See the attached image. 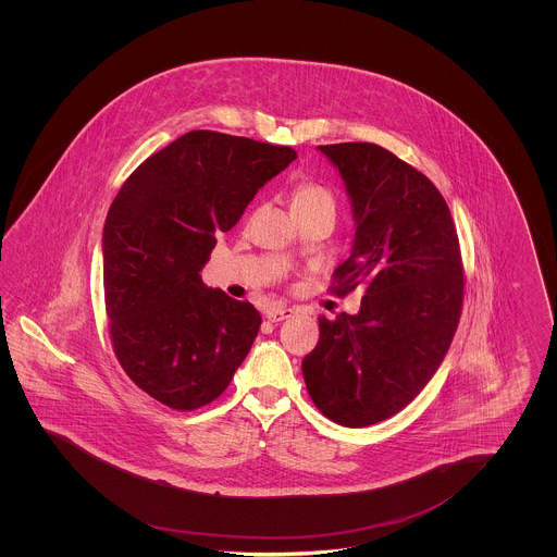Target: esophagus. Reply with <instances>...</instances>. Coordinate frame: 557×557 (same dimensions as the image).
Instances as JSON below:
<instances>
[{
  "instance_id": "obj_1",
  "label": "esophagus",
  "mask_w": 557,
  "mask_h": 557,
  "mask_svg": "<svg viewBox=\"0 0 557 557\" xmlns=\"http://www.w3.org/2000/svg\"><path fill=\"white\" fill-rule=\"evenodd\" d=\"M294 309H288V307H269L267 309L265 318L269 321H273V323H277V321H284V319L294 318Z\"/></svg>"
}]
</instances>
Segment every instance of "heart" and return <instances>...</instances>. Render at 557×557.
<instances>
[{
	"label": "heart",
	"instance_id": "obj_1",
	"mask_svg": "<svg viewBox=\"0 0 557 557\" xmlns=\"http://www.w3.org/2000/svg\"><path fill=\"white\" fill-rule=\"evenodd\" d=\"M330 205L334 207V198L330 189H325L318 184H302L294 191V209H311V207H321Z\"/></svg>",
	"mask_w": 557,
	"mask_h": 557
}]
</instances>
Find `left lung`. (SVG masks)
<instances>
[{
	"label": "left lung",
	"instance_id": "1",
	"mask_svg": "<svg viewBox=\"0 0 557 557\" xmlns=\"http://www.w3.org/2000/svg\"><path fill=\"white\" fill-rule=\"evenodd\" d=\"M345 182L355 238L338 290L361 286L355 315H319L302 359L307 391L336 424L361 428L407 407L441 368L463 298L449 207L411 164L375 144L318 146Z\"/></svg>",
	"mask_w": 557,
	"mask_h": 557
}]
</instances>
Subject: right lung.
<instances>
[{
    "label": "right lung",
    "instance_id": "1",
    "mask_svg": "<svg viewBox=\"0 0 557 557\" xmlns=\"http://www.w3.org/2000/svg\"><path fill=\"white\" fill-rule=\"evenodd\" d=\"M294 159L288 146L189 132L116 194L102 234L112 346L133 382L166 407L214 400L255 343L259 311L209 288L200 271L216 236Z\"/></svg>",
    "mask_w": 557,
    "mask_h": 557
}]
</instances>
